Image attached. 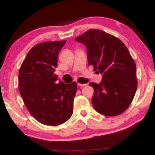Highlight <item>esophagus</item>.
<instances>
[{
	"label": "esophagus",
	"mask_w": 155,
	"mask_h": 155,
	"mask_svg": "<svg viewBox=\"0 0 155 155\" xmlns=\"http://www.w3.org/2000/svg\"><path fill=\"white\" fill-rule=\"evenodd\" d=\"M78 87H84V86L87 85V84H80V83H78Z\"/></svg>",
	"instance_id": "1"
}]
</instances>
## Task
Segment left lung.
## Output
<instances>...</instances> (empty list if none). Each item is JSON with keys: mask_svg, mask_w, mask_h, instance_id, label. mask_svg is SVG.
Returning <instances> with one entry per match:
<instances>
[{"mask_svg": "<svg viewBox=\"0 0 155 155\" xmlns=\"http://www.w3.org/2000/svg\"><path fill=\"white\" fill-rule=\"evenodd\" d=\"M87 46L89 65L102 75L94 88L92 103L97 112L114 116L130 105L137 89L136 64L125 45L117 37L103 31L91 29L75 38Z\"/></svg>", "mask_w": 155, "mask_h": 155, "instance_id": "left-lung-1", "label": "left lung"}]
</instances>
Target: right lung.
<instances>
[{
	"instance_id": "right-lung-1",
	"label": "right lung",
	"mask_w": 155,
	"mask_h": 155,
	"mask_svg": "<svg viewBox=\"0 0 155 155\" xmlns=\"http://www.w3.org/2000/svg\"><path fill=\"white\" fill-rule=\"evenodd\" d=\"M64 41H47L32 47L21 64L18 88L23 102L38 122L56 126L67 121L73 114L77 84H56L54 73L58 57Z\"/></svg>"
}]
</instances>
